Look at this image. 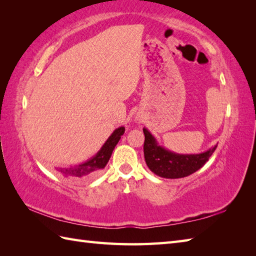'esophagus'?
<instances>
[{
	"label": "esophagus",
	"mask_w": 256,
	"mask_h": 256,
	"mask_svg": "<svg viewBox=\"0 0 256 256\" xmlns=\"http://www.w3.org/2000/svg\"><path fill=\"white\" fill-rule=\"evenodd\" d=\"M138 123H140V121H138Z\"/></svg>",
	"instance_id": "1"
}]
</instances>
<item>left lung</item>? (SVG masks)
Listing matches in <instances>:
<instances>
[{"label": "left lung", "mask_w": 256, "mask_h": 256, "mask_svg": "<svg viewBox=\"0 0 256 256\" xmlns=\"http://www.w3.org/2000/svg\"><path fill=\"white\" fill-rule=\"evenodd\" d=\"M143 132L146 165L152 172L162 178L177 179L192 175L209 160L216 148L214 145L199 154H178L160 145L156 138L146 128H143Z\"/></svg>", "instance_id": "left-lung-1"}]
</instances>
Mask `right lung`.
<instances>
[{
	"mask_svg": "<svg viewBox=\"0 0 256 256\" xmlns=\"http://www.w3.org/2000/svg\"><path fill=\"white\" fill-rule=\"evenodd\" d=\"M124 126H120L114 130L113 133L104 142V144L102 145L99 152L88 160L81 162L79 165L70 167H57V170L64 177L79 179V180H86V179H90L96 176L106 166L108 162L112 155V152L118 143L120 138L124 134Z\"/></svg>",
	"mask_w": 256,
	"mask_h": 256,
	"instance_id": "1",
	"label": "right lung"
}]
</instances>
